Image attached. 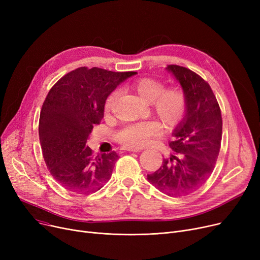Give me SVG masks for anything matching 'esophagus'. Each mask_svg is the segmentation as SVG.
Returning a JSON list of instances; mask_svg holds the SVG:
<instances>
[{
    "mask_svg": "<svg viewBox=\"0 0 260 260\" xmlns=\"http://www.w3.org/2000/svg\"><path fill=\"white\" fill-rule=\"evenodd\" d=\"M123 149L126 152H139L140 148H137V147H123Z\"/></svg>",
    "mask_w": 260,
    "mask_h": 260,
    "instance_id": "1",
    "label": "esophagus"
}]
</instances>
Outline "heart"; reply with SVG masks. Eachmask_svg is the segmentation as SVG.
Wrapping results in <instances>:
<instances>
[{
	"label": "heart",
	"mask_w": 260,
	"mask_h": 260,
	"mask_svg": "<svg viewBox=\"0 0 260 260\" xmlns=\"http://www.w3.org/2000/svg\"><path fill=\"white\" fill-rule=\"evenodd\" d=\"M133 91L145 103L151 104L152 114L168 129L176 127L186 113V95L180 88H166L161 81L154 78H140L132 83ZM117 92L108 95L104 109H111ZM161 134V127L154 121H144L126 125L117 134V141L124 146L140 147Z\"/></svg>",
	"instance_id": "heart-1"
}]
</instances>
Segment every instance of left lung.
I'll return each mask as SVG.
<instances>
[{
    "label": "left lung",
    "instance_id": "1",
    "mask_svg": "<svg viewBox=\"0 0 260 260\" xmlns=\"http://www.w3.org/2000/svg\"><path fill=\"white\" fill-rule=\"evenodd\" d=\"M186 95V113L169 143L176 156L165 159L147 180L168 196H183L207 182L219 155L222 118L219 104L207 81L188 68L169 65ZM175 162H173V160Z\"/></svg>",
    "mask_w": 260,
    "mask_h": 260
}]
</instances>
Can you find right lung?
I'll return each mask as SVG.
<instances>
[{"instance_id":"right-lung-1","label":"right lung","mask_w":260,"mask_h":260,"mask_svg":"<svg viewBox=\"0 0 260 260\" xmlns=\"http://www.w3.org/2000/svg\"><path fill=\"white\" fill-rule=\"evenodd\" d=\"M134 75L79 67L49 90L40 114V143L47 169L66 189L90 194L111 178L117 153L94 158L86 142L93 125L100 124L104 116L108 95Z\"/></svg>"}]
</instances>
